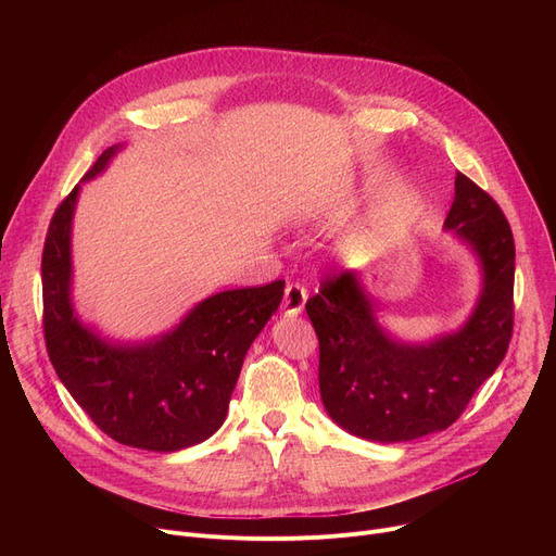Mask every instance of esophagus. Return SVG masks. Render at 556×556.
Segmentation results:
<instances>
[{"label":"esophagus","instance_id":"obj_1","mask_svg":"<svg viewBox=\"0 0 556 556\" xmlns=\"http://www.w3.org/2000/svg\"><path fill=\"white\" fill-rule=\"evenodd\" d=\"M308 300V290L300 281H290L283 290V302L281 308L286 315H298L304 311V304Z\"/></svg>","mask_w":556,"mask_h":556}]
</instances>
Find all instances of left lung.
Segmentation results:
<instances>
[{"label": "left lung", "mask_w": 556, "mask_h": 556, "mask_svg": "<svg viewBox=\"0 0 556 556\" xmlns=\"http://www.w3.org/2000/svg\"><path fill=\"white\" fill-rule=\"evenodd\" d=\"M482 263L484 286L459 331L405 344L376 323L354 270L325 277L306 313L319 340V394L329 417L371 442H410L459 419L507 354L514 331V233L503 210L464 173L446 216Z\"/></svg>", "instance_id": "left-lung-1"}]
</instances>
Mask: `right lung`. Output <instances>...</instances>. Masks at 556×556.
Segmentation results:
<instances>
[{"instance_id": "obj_1", "label": "right lung", "mask_w": 556, "mask_h": 556, "mask_svg": "<svg viewBox=\"0 0 556 556\" xmlns=\"http://www.w3.org/2000/svg\"><path fill=\"white\" fill-rule=\"evenodd\" d=\"M119 146L85 173L99 175ZM74 191L58 204L42 250V329L49 361L74 401L114 442L173 453L212 437L225 421L250 344L283 298V281L225 290L200 302L170 333L110 344L74 315Z\"/></svg>"}]
</instances>
